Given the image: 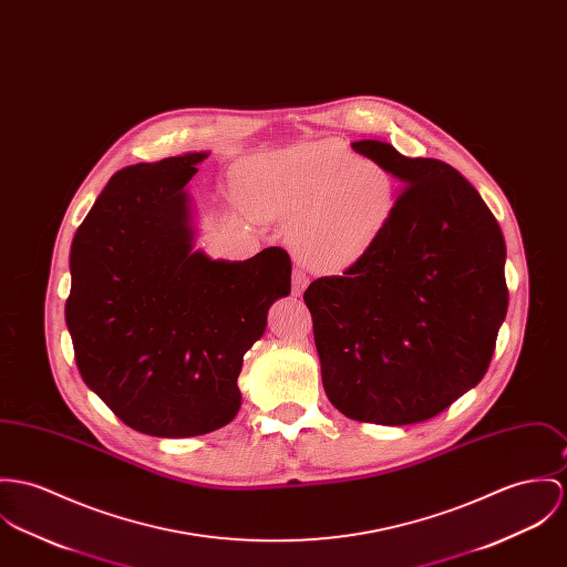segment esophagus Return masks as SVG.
I'll use <instances>...</instances> for the list:
<instances>
[{
  "label": "esophagus",
  "instance_id": "obj_1",
  "mask_svg": "<svg viewBox=\"0 0 567 567\" xmlns=\"http://www.w3.org/2000/svg\"><path fill=\"white\" fill-rule=\"evenodd\" d=\"M308 284L309 277L306 275V270L297 266V268L292 270V295H297V297L303 295V290L308 288Z\"/></svg>",
  "mask_w": 567,
  "mask_h": 567
}]
</instances>
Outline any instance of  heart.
Instances as JSON below:
<instances>
[{
    "mask_svg": "<svg viewBox=\"0 0 567 567\" xmlns=\"http://www.w3.org/2000/svg\"><path fill=\"white\" fill-rule=\"evenodd\" d=\"M240 186L258 214L292 223L301 258L333 272L377 247L401 202L399 182L388 166L338 141L259 155L243 166Z\"/></svg>",
    "mask_w": 567,
    "mask_h": 567,
    "instance_id": "heart-1",
    "label": "heart"
}]
</instances>
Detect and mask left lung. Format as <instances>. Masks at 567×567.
I'll use <instances>...</instances> for the list:
<instances>
[{
  "label": "left lung",
  "instance_id": "obj_1",
  "mask_svg": "<svg viewBox=\"0 0 567 567\" xmlns=\"http://www.w3.org/2000/svg\"><path fill=\"white\" fill-rule=\"evenodd\" d=\"M353 150L394 173L401 202L365 258L303 295L322 388L347 417L413 424L444 412L487 372L509 306L505 238L451 164L381 141Z\"/></svg>",
  "mask_w": 567,
  "mask_h": 567
}]
</instances>
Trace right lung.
<instances>
[{
	"label": "right lung",
	"mask_w": 567,
	"mask_h": 567,
	"mask_svg": "<svg viewBox=\"0 0 567 567\" xmlns=\"http://www.w3.org/2000/svg\"><path fill=\"white\" fill-rule=\"evenodd\" d=\"M206 157L121 168L71 245L64 318L80 374L118 420L154 437H195L234 420L243 358L268 308L290 295L281 247L245 261L195 249L184 186Z\"/></svg>",
	"instance_id": "add662e5"
}]
</instances>
